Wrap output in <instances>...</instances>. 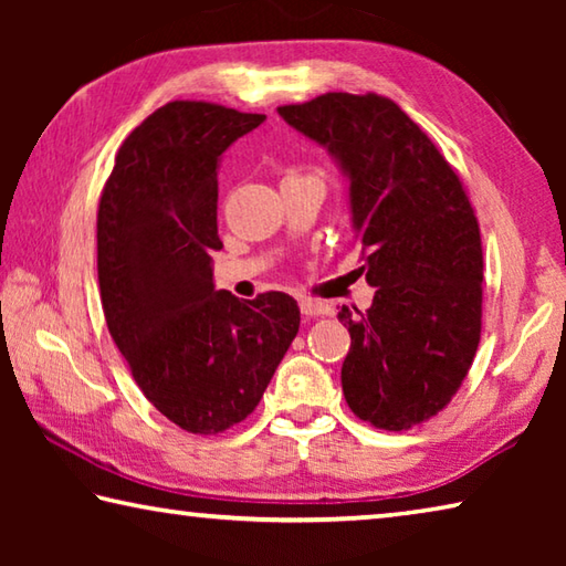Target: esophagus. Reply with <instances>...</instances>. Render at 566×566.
Listing matches in <instances>:
<instances>
[{
    "label": "esophagus",
    "instance_id": "1",
    "mask_svg": "<svg viewBox=\"0 0 566 566\" xmlns=\"http://www.w3.org/2000/svg\"><path fill=\"white\" fill-rule=\"evenodd\" d=\"M300 310L304 317H322V314H329V306L317 300H300Z\"/></svg>",
    "mask_w": 566,
    "mask_h": 566
}]
</instances>
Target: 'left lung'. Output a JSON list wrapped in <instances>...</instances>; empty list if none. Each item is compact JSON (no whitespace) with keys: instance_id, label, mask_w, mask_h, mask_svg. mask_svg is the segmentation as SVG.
<instances>
[{"instance_id":"8db88e82","label":"left lung","mask_w":566,"mask_h":566,"mask_svg":"<svg viewBox=\"0 0 566 566\" xmlns=\"http://www.w3.org/2000/svg\"><path fill=\"white\" fill-rule=\"evenodd\" d=\"M280 117L349 181L367 312L342 306V391L359 419L401 432L457 395L482 332V239L462 181L432 139L379 94L329 92Z\"/></svg>"}]
</instances>
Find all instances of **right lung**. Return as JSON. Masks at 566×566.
I'll return each instance as SVG.
<instances>
[{
    "mask_svg": "<svg viewBox=\"0 0 566 566\" xmlns=\"http://www.w3.org/2000/svg\"><path fill=\"white\" fill-rule=\"evenodd\" d=\"M264 119L169 102L124 139L99 199L109 334L145 397L191 434L224 432L252 415L300 332L290 294L244 302L214 290L219 161Z\"/></svg>",
    "mask_w": 566,
    "mask_h": 566,
    "instance_id": "1",
    "label": "right lung"
}]
</instances>
